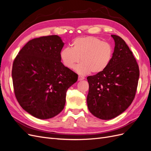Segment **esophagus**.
<instances>
[{
    "mask_svg": "<svg viewBox=\"0 0 151 151\" xmlns=\"http://www.w3.org/2000/svg\"><path fill=\"white\" fill-rule=\"evenodd\" d=\"M84 79H85L84 76H81V75H79V76H78V81H80V80H84Z\"/></svg>",
    "mask_w": 151,
    "mask_h": 151,
    "instance_id": "obj_1",
    "label": "esophagus"
}]
</instances>
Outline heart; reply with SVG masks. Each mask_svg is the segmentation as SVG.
Wrapping results in <instances>:
<instances>
[{
    "label": "heart",
    "mask_w": 151,
    "mask_h": 151,
    "mask_svg": "<svg viewBox=\"0 0 151 151\" xmlns=\"http://www.w3.org/2000/svg\"><path fill=\"white\" fill-rule=\"evenodd\" d=\"M113 55L114 49L110 43L94 36L75 39L71 47L63 48L60 54L63 64L70 70L75 68L81 58V63L76 70L81 75L103 72L110 65Z\"/></svg>",
    "instance_id": "heart-1"
}]
</instances>
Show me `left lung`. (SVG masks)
Returning a JSON list of instances; mask_svg holds the SVG:
<instances>
[{"mask_svg":"<svg viewBox=\"0 0 151 151\" xmlns=\"http://www.w3.org/2000/svg\"><path fill=\"white\" fill-rule=\"evenodd\" d=\"M111 36L115 48L110 65L100 73L87 77L88 110L102 120L114 119L129 107L135 98L139 78L138 64L127 44L118 36Z\"/></svg>","mask_w":151,"mask_h":151,"instance_id":"1","label":"left lung"}]
</instances>
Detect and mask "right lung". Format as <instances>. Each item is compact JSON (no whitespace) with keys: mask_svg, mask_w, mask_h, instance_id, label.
I'll use <instances>...</instances> for the list:
<instances>
[{"mask_svg":"<svg viewBox=\"0 0 151 151\" xmlns=\"http://www.w3.org/2000/svg\"><path fill=\"white\" fill-rule=\"evenodd\" d=\"M64 46L57 35L27 42L14 59L12 70L14 90L21 107L35 117L47 119L65 107L67 90L78 75L61 62Z\"/></svg>","mask_w":151,"mask_h":151,"instance_id":"add662e5","label":"right lung"}]
</instances>
